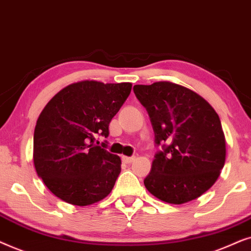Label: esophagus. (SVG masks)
I'll return each instance as SVG.
<instances>
[{
  "instance_id": "esophagus-1",
  "label": "esophagus",
  "mask_w": 251,
  "mask_h": 251,
  "mask_svg": "<svg viewBox=\"0 0 251 251\" xmlns=\"http://www.w3.org/2000/svg\"><path fill=\"white\" fill-rule=\"evenodd\" d=\"M135 159L134 156H131V157H127V156H123L122 157V160L124 163H126V164H129V163H132L133 160Z\"/></svg>"
}]
</instances>
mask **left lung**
Masks as SVG:
<instances>
[{
    "mask_svg": "<svg viewBox=\"0 0 251 251\" xmlns=\"http://www.w3.org/2000/svg\"><path fill=\"white\" fill-rule=\"evenodd\" d=\"M155 133L151 170L146 188L172 204L193 201L204 194L225 164L226 142L215 109L195 92L169 81L135 85Z\"/></svg>",
    "mask_w": 251,
    "mask_h": 251,
    "instance_id": "obj_1",
    "label": "left lung"
}]
</instances>
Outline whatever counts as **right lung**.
<instances>
[{
  "mask_svg": "<svg viewBox=\"0 0 251 251\" xmlns=\"http://www.w3.org/2000/svg\"><path fill=\"white\" fill-rule=\"evenodd\" d=\"M132 83L85 80L66 86L40 113L33 138V160L50 192L73 205L101 201L120 173L119 156L94 145L109 136V124L127 100Z\"/></svg>",
  "mask_w": 251,
  "mask_h": 251,
  "instance_id": "1",
  "label": "right lung"
}]
</instances>
